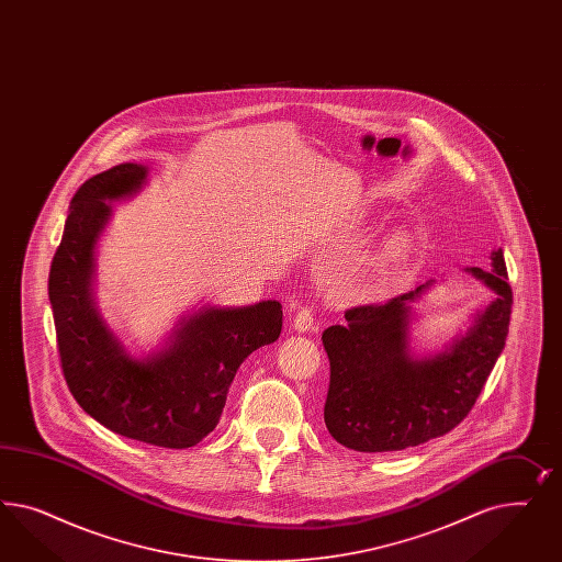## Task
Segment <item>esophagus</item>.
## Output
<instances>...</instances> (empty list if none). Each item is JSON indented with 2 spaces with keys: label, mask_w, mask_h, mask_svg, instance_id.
Returning a JSON list of instances; mask_svg holds the SVG:
<instances>
[{
  "label": "esophagus",
  "mask_w": 562,
  "mask_h": 562,
  "mask_svg": "<svg viewBox=\"0 0 562 562\" xmlns=\"http://www.w3.org/2000/svg\"><path fill=\"white\" fill-rule=\"evenodd\" d=\"M313 327V311L308 306H301L294 315V329L296 331H308Z\"/></svg>",
  "instance_id": "esophagus-1"
}]
</instances>
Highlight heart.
<instances>
[{
    "instance_id": "heart-1",
    "label": "heart",
    "mask_w": 562,
    "mask_h": 562,
    "mask_svg": "<svg viewBox=\"0 0 562 562\" xmlns=\"http://www.w3.org/2000/svg\"><path fill=\"white\" fill-rule=\"evenodd\" d=\"M406 259V245L404 240H393L379 256L374 257L367 270V284L373 289H381L392 282L393 276L402 270Z\"/></svg>"
}]
</instances>
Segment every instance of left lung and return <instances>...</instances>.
<instances>
[{
    "instance_id": "8db88e82",
    "label": "left lung",
    "mask_w": 562,
    "mask_h": 562,
    "mask_svg": "<svg viewBox=\"0 0 562 562\" xmlns=\"http://www.w3.org/2000/svg\"><path fill=\"white\" fill-rule=\"evenodd\" d=\"M472 273L498 299L441 357L414 360L406 350V303L423 286L385 303L352 306L344 313L346 324L325 329L324 418L336 441L364 453L402 451L442 437L472 412L505 348L513 305L501 249L493 254V272Z\"/></svg>"
}]
</instances>
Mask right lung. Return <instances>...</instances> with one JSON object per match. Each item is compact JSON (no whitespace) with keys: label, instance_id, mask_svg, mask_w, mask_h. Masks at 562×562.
I'll return each instance as SVG.
<instances>
[{"label":"right lung","instance_id":"right-lung-1","mask_svg":"<svg viewBox=\"0 0 562 562\" xmlns=\"http://www.w3.org/2000/svg\"><path fill=\"white\" fill-rule=\"evenodd\" d=\"M144 177L139 165H117L71 198L49 270L59 364L69 393L97 423L134 441L188 449L218 425L240 362L278 340L282 305L207 308L181 327L169 350L127 357L92 308V247L109 216L104 200L136 191Z\"/></svg>","mask_w":562,"mask_h":562}]
</instances>
